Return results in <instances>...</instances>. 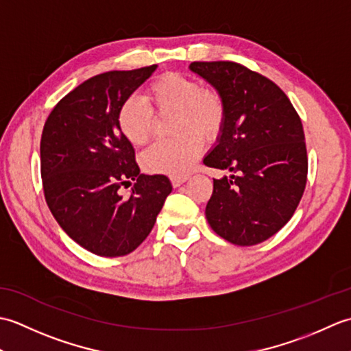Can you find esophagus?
I'll list each match as a JSON object with an SVG mask.
<instances>
[{
	"label": "esophagus",
	"instance_id": "34e87169",
	"mask_svg": "<svg viewBox=\"0 0 351 351\" xmlns=\"http://www.w3.org/2000/svg\"><path fill=\"white\" fill-rule=\"evenodd\" d=\"M185 181H187V176H171L170 178V182L173 187H180V185L184 184Z\"/></svg>",
	"mask_w": 351,
	"mask_h": 351
}]
</instances>
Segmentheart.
Masks as SVG:
<instances>
[{
  "label": "heart",
  "mask_w": 351,
  "mask_h": 351,
  "mask_svg": "<svg viewBox=\"0 0 351 351\" xmlns=\"http://www.w3.org/2000/svg\"><path fill=\"white\" fill-rule=\"evenodd\" d=\"M144 104L137 96L126 98L117 108L116 123L122 136L134 146L152 138L155 117L175 113V140L160 141L141 156L147 173L182 176L202 154L204 138L220 136L226 122V102L215 88H204L196 78L164 73L146 88Z\"/></svg>",
  "instance_id": "heart-1"
}]
</instances>
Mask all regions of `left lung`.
Instances as JSON below:
<instances>
[{
	"label": "left lung",
	"mask_w": 351,
	"mask_h": 351,
	"mask_svg": "<svg viewBox=\"0 0 351 351\" xmlns=\"http://www.w3.org/2000/svg\"><path fill=\"white\" fill-rule=\"evenodd\" d=\"M190 69L226 102L219 143L204 164L234 175L214 180L206 220L229 243H263L293 217L306 187L300 116L278 84L240 63L193 62Z\"/></svg>",
	"instance_id": "8db88e82"
}]
</instances>
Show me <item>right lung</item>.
<instances>
[{
  "label": "right lung",
  "mask_w": 351,
  "mask_h": 351,
  "mask_svg": "<svg viewBox=\"0 0 351 351\" xmlns=\"http://www.w3.org/2000/svg\"><path fill=\"white\" fill-rule=\"evenodd\" d=\"M155 69L152 64L88 78L57 102L43 126L45 199L64 232L95 255L136 250L171 191L167 176L140 173L134 147L116 123L119 106ZM131 180L132 195L123 198L121 185Z\"/></svg>",
  "instance_id": "obj_1"
}]
</instances>
